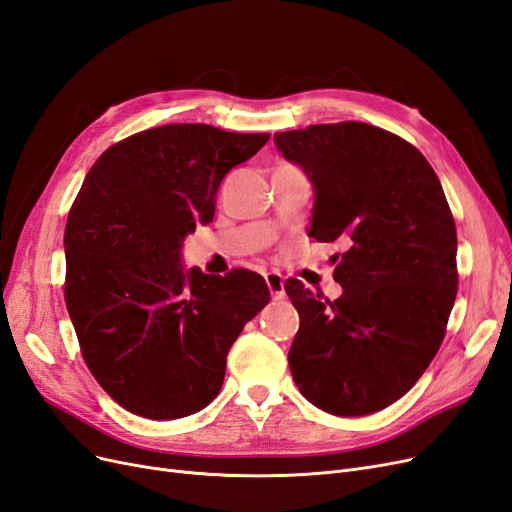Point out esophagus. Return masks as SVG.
<instances>
[{
    "label": "esophagus",
    "instance_id": "obj_1",
    "mask_svg": "<svg viewBox=\"0 0 512 512\" xmlns=\"http://www.w3.org/2000/svg\"><path fill=\"white\" fill-rule=\"evenodd\" d=\"M266 283H268V289L272 293V298L280 300L285 295V278L280 276L278 272H268L266 274Z\"/></svg>",
    "mask_w": 512,
    "mask_h": 512
}]
</instances>
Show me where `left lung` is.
<instances>
[{"instance_id":"obj_1","label":"left lung","mask_w":512,"mask_h":512,"mask_svg":"<svg viewBox=\"0 0 512 512\" xmlns=\"http://www.w3.org/2000/svg\"><path fill=\"white\" fill-rule=\"evenodd\" d=\"M274 144L315 189L310 236L342 240V295L287 280L300 315L295 385L338 417L383 410L438 353L457 295V232L442 185L415 146L359 121L278 131Z\"/></svg>"}]
</instances>
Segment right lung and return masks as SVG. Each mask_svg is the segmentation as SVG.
<instances>
[{
    "label": "right lung",
    "instance_id": "1",
    "mask_svg": "<svg viewBox=\"0 0 512 512\" xmlns=\"http://www.w3.org/2000/svg\"><path fill=\"white\" fill-rule=\"evenodd\" d=\"M270 134L202 123L140 131L93 163L65 225V306L95 381L125 410L180 419L221 391L242 327L270 302L251 270H185L225 174Z\"/></svg>",
    "mask_w": 512,
    "mask_h": 512
}]
</instances>
